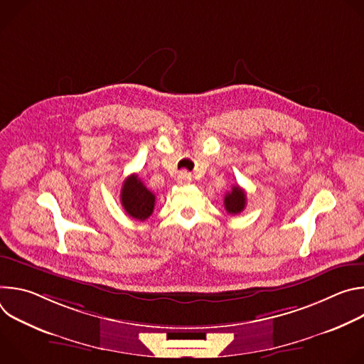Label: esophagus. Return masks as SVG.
<instances>
[{
	"instance_id": "obj_1",
	"label": "esophagus",
	"mask_w": 364,
	"mask_h": 364,
	"mask_svg": "<svg viewBox=\"0 0 364 364\" xmlns=\"http://www.w3.org/2000/svg\"><path fill=\"white\" fill-rule=\"evenodd\" d=\"M177 183L180 186H187L191 183V174L187 173V171H180L178 176H177Z\"/></svg>"
}]
</instances>
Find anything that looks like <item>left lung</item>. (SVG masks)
<instances>
[{"instance_id":"obj_1","label":"left lung","mask_w":364,"mask_h":364,"mask_svg":"<svg viewBox=\"0 0 364 364\" xmlns=\"http://www.w3.org/2000/svg\"><path fill=\"white\" fill-rule=\"evenodd\" d=\"M246 205V193L239 186H233L232 191L225 196V209L230 215H239Z\"/></svg>"}]
</instances>
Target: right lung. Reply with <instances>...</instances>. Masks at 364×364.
<instances>
[{
  "label": "right lung",
  "instance_id": "add662e5",
  "mask_svg": "<svg viewBox=\"0 0 364 364\" xmlns=\"http://www.w3.org/2000/svg\"><path fill=\"white\" fill-rule=\"evenodd\" d=\"M121 203L132 219L144 222L154 212L155 196L144 186L136 174H132L122 184Z\"/></svg>",
  "mask_w": 364,
  "mask_h": 364
}]
</instances>
